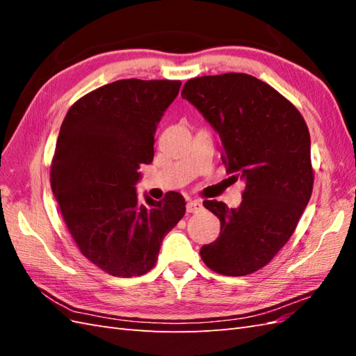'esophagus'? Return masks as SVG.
I'll use <instances>...</instances> for the list:
<instances>
[{
    "mask_svg": "<svg viewBox=\"0 0 356 356\" xmlns=\"http://www.w3.org/2000/svg\"><path fill=\"white\" fill-rule=\"evenodd\" d=\"M202 209V203L197 202V200H193V202H188L186 203V211L190 214H194V213H199V211Z\"/></svg>",
    "mask_w": 356,
    "mask_h": 356,
    "instance_id": "esophagus-1",
    "label": "esophagus"
}]
</instances>
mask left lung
Returning a JSON list of instances; mask_svg holds the SVG:
<instances>
[{
	"label": "left lung",
	"mask_w": 356,
	"mask_h": 356,
	"mask_svg": "<svg viewBox=\"0 0 356 356\" xmlns=\"http://www.w3.org/2000/svg\"><path fill=\"white\" fill-rule=\"evenodd\" d=\"M182 97L220 136L222 162L232 177L245 180L238 208L203 202L220 218V236L202 246L200 257L217 274H252L287 243L311 199L307 125L291 101L246 73L193 78Z\"/></svg>",
	"instance_id": "obj_1"
}]
</instances>
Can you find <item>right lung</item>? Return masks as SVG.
Masks as SVG:
<instances>
[{
  "label": "right lung",
  "instance_id": "obj_1",
  "mask_svg": "<svg viewBox=\"0 0 356 356\" xmlns=\"http://www.w3.org/2000/svg\"><path fill=\"white\" fill-rule=\"evenodd\" d=\"M180 81L120 79L74 102L63 120L50 185L81 254L115 277H139L154 268L163 237L185 214V199L163 200L134 185L142 163L154 157V134L176 99Z\"/></svg>",
  "mask_w": 356,
  "mask_h": 356
}]
</instances>
